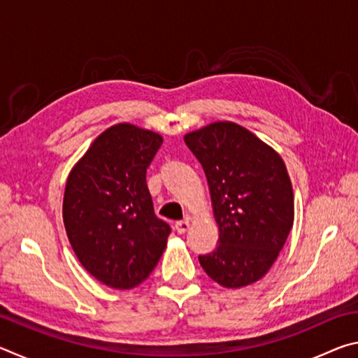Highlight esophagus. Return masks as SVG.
<instances>
[{"label":"esophagus","mask_w":358,"mask_h":358,"mask_svg":"<svg viewBox=\"0 0 358 358\" xmlns=\"http://www.w3.org/2000/svg\"><path fill=\"white\" fill-rule=\"evenodd\" d=\"M189 227H191V220H189V217H186V220L178 221L177 224H175V229H177L178 234L187 232V230H189Z\"/></svg>","instance_id":"34e87169"}]
</instances>
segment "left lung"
Wrapping results in <instances>:
<instances>
[{
  "label": "left lung",
  "instance_id": "left-lung-1",
  "mask_svg": "<svg viewBox=\"0 0 358 358\" xmlns=\"http://www.w3.org/2000/svg\"><path fill=\"white\" fill-rule=\"evenodd\" d=\"M185 142L208 181L220 245L199 256L211 280L227 289L268 273L294 226V191L276 150L232 121L187 132Z\"/></svg>",
  "mask_w": 358,
  "mask_h": 358
}]
</instances>
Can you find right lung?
<instances>
[{"label": "right lung", "mask_w": 358, "mask_h": 358, "mask_svg": "<svg viewBox=\"0 0 358 358\" xmlns=\"http://www.w3.org/2000/svg\"><path fill=\"white\" fill-rule=\"evenodd\" d=\"M162 136L118 123L94 138L69 172L63 222L83 268L113 289L142 284L157 265L171 234L157 220L147 167Z\"/></svg>", "instance_id": "obj_1"}]
</instances>
